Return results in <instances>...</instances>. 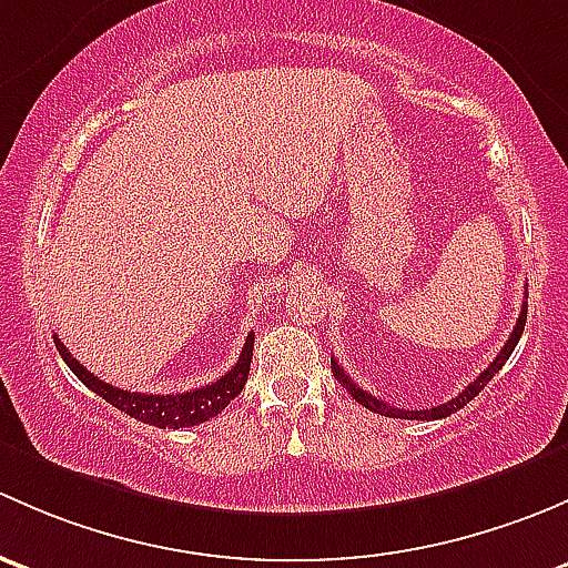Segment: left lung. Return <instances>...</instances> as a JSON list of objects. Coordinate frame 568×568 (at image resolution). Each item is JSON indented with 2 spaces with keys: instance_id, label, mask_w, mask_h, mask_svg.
Returning a JSON list of instances; mask_svg holds the SVG:
<instances>
[{
  "instance_id": "left-lung-1",
  "label": "left lung",
  "mask_w": 568,
  "mask_h": 568,
  "mask_svg": "<svg viewBox=\"0 0 568 568\" xmlns=\"http://www.w3.org/2000/svg\"><path fill=\"white\" fill-rule=\"evenodd\" d=\"M525 320H528V303H523V308H519V320H517V325H514V331H511V336H508V342L503 344V349L498 353V358H495L493 364H489L487 369H484L481 374H478V377L473 379V383L467 385V388L462 390L459 396H454V399H452V402H446V405L432 407V410H402V407H390V405H385L383 399H374L372 394H366L364 388H358V385H355L353 379H349L347 374H344V369H342V366L336 364V361H331V366H333V374H336L338 383L347 385V390H349V394H353V399L358 402V405H364L366 410H374V413H379V415H388V418H407V420H435V418H446V415L457 413L459 407H465L467 402H470V399H476V396L481 394V390H484V385H487L489 379H493L495 374H498V372L503 369V364H506L508 355H511V353H514V347H517L519 336H523V331H525Z\"/></svg>"
}]
</instances>
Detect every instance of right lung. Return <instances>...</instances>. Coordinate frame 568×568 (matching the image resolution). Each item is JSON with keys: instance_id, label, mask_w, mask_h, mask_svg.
<instances>
[{"instance_id": "1", "label": "right lung", "mask_w": 568, "mask_h": 568, "mask_svg": "<svg viewBox=\"0 0 568 568\" xmlns=\"http://www.w3.org/2000/svg\"><path fill=\"white\" fill-rule=\"evenodd\" d=\"M57 349H60L62 361L68 364V369L81 379L90 390H95L101 399H106L111 407L116 410L128 413L131 418L144 420L150 426H161V429H183V426H196L202 420L213 418L235 399L237 394L243 390L245 379H248V369H251V355H254V333L245 336L243 353L237 358V364L232 366L224 377H219L215 383L202 385V388L194 390H183V394H131V390H120L114 385L103 383L98 379L95 374L87 372L73 355L68 353L65 344L54 336Z\"/></svg>"}]
</instances>
